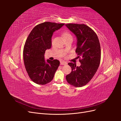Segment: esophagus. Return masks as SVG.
<instances>
[{
  "instance_id": "1",
  "label": "esophagus",
  "mask_w": 121,
  "mask_h": 121,
  "mask_svg": "<svg viewBox=\"0 0 121 121\" xmlns=\"http://www.w3.org/2000/svg\"><path fill=\"white\" fill-rule=\"evenodd\" d=\"M67 64V62H65V61H61L60 62V65H66Z\"/></svg>"
}]
</instances>
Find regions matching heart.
Returning a JSON list of instances; mask_svg holds the SVG:
<instances>
[{
	"instance_id": "b5f03b06",
	"label": "heart",
	"mask_w": 121,
	"mask_h": 121,
	"mask_svg": "<svg viewBox=\"0 0 121 121\" xmlns=\"http://www.w3.org/2000/svg\"><path fill=\"white\" fill-rule=\"evenodd\" d=\"M62 36H63L64 39L68 38H69V37L72 38V35L70 34H69V32H68L67 31L64 32L63 33V34H62Z\"/></svg>"
}]
</instances>
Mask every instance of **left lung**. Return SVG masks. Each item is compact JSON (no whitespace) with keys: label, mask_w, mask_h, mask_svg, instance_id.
Returning a JSON list of instances; mask_svg holds the SVG:
<instances>
[{"label":"left lung","mask_w":121,"mask_h":121,"mask_svg":"<svg viewBox=\"0 0 121 121\" xmlns=\"http://www.w3.org/2000/svg\"><path fill=\"white\" fill-rule=\"evenodd\" d=\"M65 26L76 36V52L78 57L81 58L80 67L73 63H68L72 72L66 76V80L73 86L82 87L92 79L99 65L100 43L95 33L88 26L77 24H68Z\"/></svg>","instance_id":"left-lung-1"}]
</instances>
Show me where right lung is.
Returning <instances> with one entry per match:
<instances>
[{"label":"right lung","instance_id":"add662e5","mask_svg":"<svg viewBox=\"0 0 121 121\" xmlns=\"http://www.w3.org/2000/svg\"><path fill=\"white\" fill-rule=\"evenodd\" d=\"M64 24L46 22L37 25L32 29L26 41L23 58L26 69L34 83L45 85L52 81L60 62L57 60L44 59L46 49L52 47V37L54 32Z\"/></svg>","mask_w":121,"mask_h":121}]
</instances>
